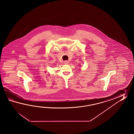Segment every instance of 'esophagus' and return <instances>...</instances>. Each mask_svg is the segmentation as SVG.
<instances>
[{
    "label": "esophagus",
    "mask_w": 134,
    "mask_h": 134,
    "mask_svg": "<svg viewBox=\"0 0 134 134\" xmlns=\"http://www.w3.org/2000/svg\"><path fill=\"white\" fill-rule=\"evenodd\" d=\"M64 64H68V63H69V61H68V60H66V61H65L64 62Z\"/></svg>",
    "instance_id": "obj_1"
}]
</instances>
